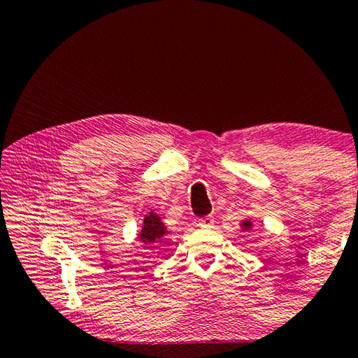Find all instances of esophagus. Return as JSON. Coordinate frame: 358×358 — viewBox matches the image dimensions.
<instances>
[{"label": "esophagus", "instance_id": "obj_1", "mask_svg": "<svg viewBox=\"0 0 358 358\" xmlns=\"http://www.w3.org/2000/svg\"><path fill=\"white\" fill-rule=\"evenodd\" d=\"M197 225L201 228H212L213 225V217L212 215H207V217H202L197 220Z\"/></svg>", "mask_w": 358, "mask_h": 358}]
</instances>
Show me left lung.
<instances>
[{"mask_svg":"<svg viewBox=\"0 0 358 358\" xmlns=\"http://www.w3.org/2000/svg\"><path fill=\"white\" fill-rule=\"evenodd\" d=\"M241 228L244 231H249L250 228H252V220H244L243 223H241Z\"/></svg>","mask_w":358,"mask_h":358,"instance_id":"obj_1","label":"left lung"}]
</instances>
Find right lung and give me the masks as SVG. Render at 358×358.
Wrapping results in <instances>:
<instances>
[{"mask_svg":"<svg viewBox=\"0 0 358 358\" xmlns=\"http://www.w3.org/2000/svg\"><path fill=\"white\" fill-rule=\"evenodd\" d=\"M169 234L167 227L161 220V217L156 212H149L143 220L141 231L138 234V239L143 244H154V246H161L165 243V236Z\"/></svg>","mask_w":358,"mask_h":358,"instance_id":"obj_1","label":"right lung"}]
</instances>
